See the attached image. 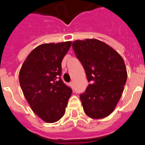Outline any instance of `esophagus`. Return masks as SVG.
Here are the masks:
<instances>
[{"instance_id":"34e87169","label":"esophagus","mask_w":145,"mask_h":145,"mask_svg":"<svg viewBox=\"0 0 145 145\" xmlns=\"http://www.w3.org/2000/svg\"><path fill=\"white\" fill-rule=\"evenodd\" d=\"M69 85H70L71 87V88H74V82H71L70 83H69Z\"/></svg>"}]
</instances>
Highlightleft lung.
<instances>
[{
    "instance_id": "obj_1",
    "label": "left lung",
    "mask_w": 145,
    "mask_h": 145,
    "mask_svg": "<svg viewBox=\"0 0 145 145\" xmlns=\"http://www.w3.org/2000/svg\"><path fill=\"white\" fill-rule=\"evenodd\" d=\"M72 48L90 82L80 95L84 111L92 119L106 117L123 92L127 76L125 62L110 46L96 39L76 40Z\"/></svg>"
}]
</instances>
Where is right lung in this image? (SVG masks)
<instances>
[{
	"instance_id": "1",
	"label": "right lung",
	"mask_w": 145,
	"mask_h": 145,
	"mask_svg": "<svg viewBox=\"0 0 145 145\" xmlns=\"http://www.w3.org/2000/svg\"><path fill=\"white\" fill-rule=\"evenodd\" d=\"M71 42L45 43L28 55L19 73L21 89L31 109L53 123L65 114L72 90L61 79V63Z\"/></svg>"
}]
</instances>
